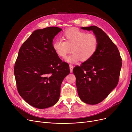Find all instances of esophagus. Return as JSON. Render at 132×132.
<instances>
[{
  "label": "esophagus",
  "mask_w": 132,
  "mask_h": 132,
  "mask_svg": "<svg viewBox=\"0 0 132 132\" xmlns=\"http://www.w3.org/2000/svg\"><path fill=\"white\" fill-rule=\"evenodd\" d=\"M73 68H74V67H73V66L72 65H70V72L71 73H72V72H73Z\"/></svg>",
  "instance_id": "esophagus-1"
}]
</instances>
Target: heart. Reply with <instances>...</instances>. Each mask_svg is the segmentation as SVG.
Instances as JSON below:
<instances>
[{"instance_id": "1", "label": "heart", "mask_w": 132, "mask_h": 132, "mask_svg": "<svg viewBox=\"0 0 132 132\" xmlns=\"http://www.w3.org/2000/svg\"><path fill=\"white\" fill-rule=\"evenodd\" d=\"M64 41L55 39L53 48L59 57L64 58L71 51L72 53L66 58L68 62H75L80 60L86 61L95 54L98 46V40L94 34H87L77 28H71L62 34Z\"/></svg>"}]
</instances>
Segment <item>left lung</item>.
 <instances>
[{"label": "left lung", "mask_w": 132, "mask_h": 132, "mask_svg": "<svg viewBox=\"0 0 132 132\" xmlns=\"http://www.w3.org/2000/svg\"><path fill=\"white\" fill-rule=\"evenodd\" d=\"M81 28L93 31L98 46L94 56L75 66L73 72L80 98L88 104H97L117 86L122 59L117 46L101 28L95 26Z\"/></svg>", "instance_id": "8db88e82"}]
</instances>
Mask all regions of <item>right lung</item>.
Wrapping results in <instances>:
<instances>
[{
	"mask_svg": "<svg viewBox=\"0 0 132 132\" xmlns=\"http://www.w3.org/2000/svg\"><path fill=\"white\" fill-rule=\"evenodd\" d=\"M61 30L49 27L34 31L19 51L14 68L18 91L36 108H49L58 101L61 83L70 73L69 65L53 48V39Z\"/></svg>",
	"mask_w": 132,
	"mask_h": 132,
	"instance_id": "obj_1",
	"label": "right lung"
}]
</instances>
